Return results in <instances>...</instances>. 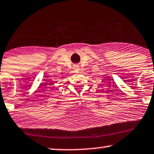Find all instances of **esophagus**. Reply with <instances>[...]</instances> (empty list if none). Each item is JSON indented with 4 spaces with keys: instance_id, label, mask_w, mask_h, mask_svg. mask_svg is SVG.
Returning <instances> with one entry per match:
<instances>
[{
    "instance_id": "esophagus-1",
    "label": "esophagus",
    "mask_w": 154,
    "mask_h": 154,
    "mask_svg": "<svg viewBox=\"0 0 154 154\" xmlns=\"http://www.w3.org/2000/svg\"><path fill=\"white\" fill-rule=\"evenodd\" d=\"M74 69H75V71H78L79 69V65H74Z\"/></svg>"
}]
</instances>
